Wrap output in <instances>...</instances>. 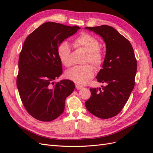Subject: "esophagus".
Segmentation results:
<instances>
[{
    "label": "esophagus",
    "mask_w": 153,
    "mask_h": 153,
    "mask_svg": "<svg viewBox=\"0 0 153 153\" xmlns=\"http://www.w3.org/2000/svg\"><path fill=\"white\" fill-rule=\"evenodd\" d=\"M75 87H76V88L77 89H82V88H83V87L82 85H78V84H76Z\"/></svg>",
    "instance_id": "34e87169"
}]
</instances>
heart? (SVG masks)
<instances>
[{
	"label": "heart",
	"mask_w": 153,
	"mask_h": 153,
	"mask_svg": "<svg viewBox=\"0 0 153 153\" xmlns=\"http://www.w3.org/2000/svg\"><path fill=\"white\" fill-rule=\"evenodd\" d=\"M74 47L76 49L84 50L87 55L84 62H91L96 68H100L103 62V55L100 48V44L98 39L88 33H82L78 36L73 42ZM58 55L61 62L67 68L72 64L71 59V48L67 42L60 44ZM95 69L91 64H86L83 66H77L66 72V76L68 79L80 85L86 84L89 79L94 76Z\"/></svg>",
	"instance_id": "heart-1"
}]
</instances>
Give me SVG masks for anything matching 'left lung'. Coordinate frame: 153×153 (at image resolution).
Listing matches in <instances>:
<instances>
[{
  "label": "left lung",
  "instance_id": "left-lung-1",
  "mask_svg": "<svg viewBox=\"0 0 153 153\" xmlns=\"http://www.w3.org/2000/svg\"><path fill=\"white\" fill-rule=\"evenodd\" d=\"M103 38L106 51L103 68L96 76L101 88H91L85 103L90 113L101 119L117 115L123 108L135 86L137 59L130 42L108 25L85 27Z\"/></svg>",
  "mask_w": 153,
  "mask_h": 153
}]
</instances>
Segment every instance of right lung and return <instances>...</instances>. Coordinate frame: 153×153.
Listing matches in <instances>:
<instances>
[{
	"mask_svg": "<svg viewBox=\"0 0 153 153\" xmlns=\"http://www.w3.org/2000/svg\"><path fill=\"white\" fill-rule=\"evenodd\" d=\"M80 27L46 22L24 41L18 61L16 85L27 112L41 121L61 115L65 101L75 89L69 80L54 82L62 73L57 50L59 45Z\"/></svg>",
	"mask_w": 153,
	"mask_h": 153,
	"instance_id": "right-lung-1",
	"label": "right lung"
}]
</instances>
